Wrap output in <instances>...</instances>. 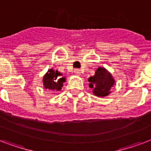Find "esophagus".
Returning <instances> with one entry per match:
<instances>
[{"mask_svg": "<svg viewBox=\"0 0 151 151\" xmlns=\"http://www.w3.org/2000/svg\"><path fill=\"white\" fill-rule=\"evenodd\" d=\"M74 73H75L76 75L79 76L81 74V70H78V69H76V70H74Z\"/></svg>", "mask_w": 151, "mask_h": 151, "instance_id": "34e87169", "label": "esophagus"}]
</instances>
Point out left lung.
I'll list each match as a JSON object with an SVG mask.
<instances>
[{
  "label": "left lung",
  "mask_w": 151,
  "mask_h": 151,
  "mask_svg": "<svg viewBox=\"0 0 151 151\" xmlns=\"http://www.w3.org/2000/svg\"><path fill=\"white\" fill-rule=\"evenodd\" d=\"M90 88L96 96L106 97L111 93L110 89L116 85L115 80L112 74L104 67H98L95 75L88 78Z\"/></svg>",
  "instance_id": "left-lung-1"
}]
</instances>
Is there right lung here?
<instances>
[{"instance_id": "obj_1", "label": "right lung", "mask_w": 151, "mask_h": 151, "mask_svg": "<svg viewBox=\"0 0 151 151\" xmlns=\"http://www.w3.org/2000/svg\"><path fill=\"white\" fill-rule=\"evenodd\" d=\"M66 81V77H63V73L53 68L49 69L47 73L44 75L43 86L46 90L51 91H60Z\"/></svg>"}]
</instances>
